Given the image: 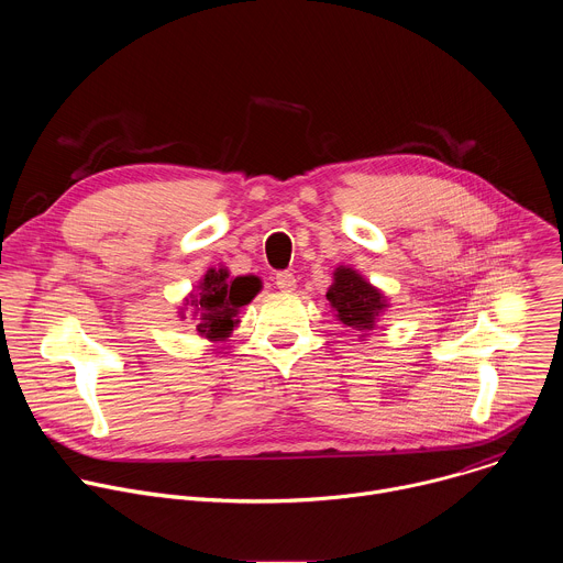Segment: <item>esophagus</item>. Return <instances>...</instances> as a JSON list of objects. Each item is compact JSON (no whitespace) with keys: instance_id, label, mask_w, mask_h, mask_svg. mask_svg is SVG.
I'll use <instances>...</instances> for the list:
<instances>
[{"instance_id":"1","label":"esophagus","mask_w":563,"mask_h":563,"mask_svg":"<svg viewBox=\"0 0 563 563\" xmlns=\"http://www.w3.org/2000/svg\"><path fill=\"white\" fill-rule=\"evenodd\" d=\"M276 287L283 291H294L296 289V278L291 272H278L276 274Z\"/></svg>"}]
</instances>
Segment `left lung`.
<instances>
[{"label": "left lung", "mask_w": 563, "mask_h": 563, "mask_svg": "<svg viewBox=\"0 0 563 563\" xmlns=\"http://www.w3.org/2000/svg\"><path fill=\"white\" fill-rule=\"evenodd\" d=\"M328 300L336 309V318L352 330H372L378 313L387 307L385 296L350 267L334 272Z\"/></svg>", "instance_id": "left-lung-1"}]
</instances>
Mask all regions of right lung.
I'll return each mask as SVG.
<instances>
[{
  "mask_svg": "<svg viewBox=\"0 0 563 563\" xmlns=\"http://www.w3.org/2000/svg\"><path fill=\"white\" fill-rule=\"evenodd\" d=\"M261 291L256 276L229 278L227 269H209L198 285V294H191L189 305L196 309V330L211 341L227 339L238 323V309L252 302Z\"/></svg>",
  "mask_w": 563,
  "mask_h": 563,
  "instance_id": "obj_1",
  "label": "right lung"
}]
</instances>
